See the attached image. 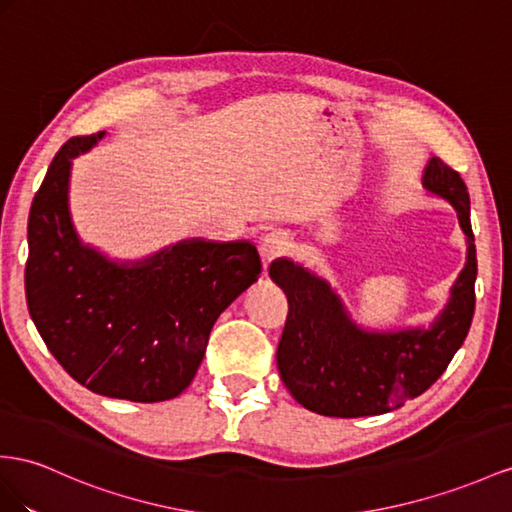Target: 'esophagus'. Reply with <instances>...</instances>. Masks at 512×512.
<instances>
[{"label": "esophagus", "mask_w": 512, "mask_h": 512, "mask_svg": "<svg viewBox=\"0 0 512 512\" xmlns=\"http://www.w3.org/2000/svg\"><path fill=\"white\" fill-rule=\"evenodd\" d=\"M285 246H287V242H285V238L281 233H268L264 240H261V244H259V251H261V259H264V266L268 268V264L272 259H277V257H281L283 253H285Z\"/></svg>", "instance_id": "1"}]
</instances>
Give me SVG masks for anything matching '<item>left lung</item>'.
Masks as SVG:
<instances>
[{
    "mask_svg": "<svg viewBox=\"0 0 512 512\" xmlns=\"http://www.w3.org/2000/svg\"><path fill=\"white\" fill-rule=\"evenodd\" d=\"M424 186L448 199L467 235V264L448 307L428 331L368 333L348 318L329 287L290 259L272 261L268 274L287 296V320L277 348L283 385L305 409L329 417L381 415L422 396L463 346L476 309V244L469 192L461 175L432 157Z\"/></svg>",
    "mask_w": 512,
    "mask_h": 512,
    "instance_id": "1",
    "label": "left lung"
}]
</instances>
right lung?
Segmentation results:
<instances>
[{
    "instance_id": "add662e5",
    "label": "right lung",
    "mask_w": 512,
    "mask_h": 512,
    "mask_svg": "<svg viewBox=\"0 0 512 512\" xmlns=\"http://www.w3.org/2000/svg\"><path fill=\"white\" fill-rule=\"evenodd\" d=\"M99 134L62 144L28 220L25 298L45 346L99 396L162 402L199 370L218 316L253 285L251 242L188 240L119 266L77 240L69 216L71 160Z\"/></svg>"
}]
</instances>
